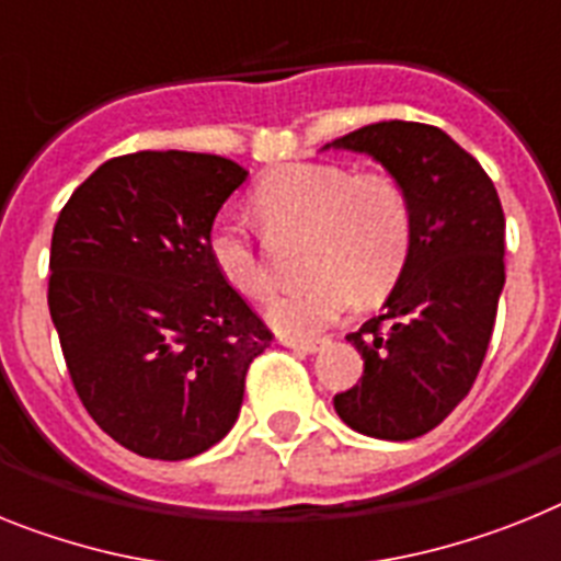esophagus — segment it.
<instances>
[{
    "label": "esophagus",
    "mask_w": 561,
    "mask_h": 561,
    "mask_svg": "<svg viewBox=\"0 0 561 561\" xmlns=\"http://www.w3.org/2000/svg\"><path fill=\"white\" fill-rule=\"evenodd\" d=\"M282 345L296 353H319L324 347V339H290L282 336Z\"/></svg>",
    "instance_id": "1"
}]
</instances>
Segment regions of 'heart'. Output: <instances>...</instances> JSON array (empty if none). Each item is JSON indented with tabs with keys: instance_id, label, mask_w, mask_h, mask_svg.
<instances>
[{
	"instance_id": "obj_1",
	"label": "heart",
	"mask_w": 561,
	"mask_h": 561,
	"mask_svg": "<svg viewBox=\"0 0 561 561\" xmlns=\"http://www.w3.org/2000/svg\"><path fill=\"white\" fill-rule=\"evenodd\" d=\"M253 208L271 237L305 233L302 271L310 279L276 296L267 319L288 336H313L359 302H379L408 265L411 199L388 173H356L336 162H296L267 173ZM216 271L248 299H265L271 273L248 230L222 216L208 233Z\"/></svg>"
}]
</instances>
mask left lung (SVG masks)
I'll list each match as a JSON object with an SVG mask.
<instances>
[{
	"label": "left lung",
	"mask_w": 561,
	"mask_h": 561,
	"mask_svg": "<svg viewBox=\"0 0 561 561\" xmlns=\"http://www.w3.org/2000/svg\"><path fill=\"white\" fill-rule=\"evenodd\" d=\"M328 148L382 164L413 210L408 265L385 310L347 333L365 359L362 379L333 408L356 433L416 439L468 397L482 368L505 288V214L482 164L433 125L376 122Z\"/></svg>",
	"instance_id": "1"
}]
</instances>
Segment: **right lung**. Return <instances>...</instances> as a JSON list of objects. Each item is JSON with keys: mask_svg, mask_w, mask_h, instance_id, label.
Segmentation results:
<instances>
[{"mask_svg": "<svg viewBox=\"0 0 561 561\" xmlns=\"http://www.w3.org/2000/svg\"><path fill=\"white\" fill-rule=\"evenodd\" d=\"M242 164L187 150L107 159L50 239L48 308L79 399L122 448L179 462L222 442L271 331L208 233Z\"/></svg>", "mask_w": 561, "mask_h": 561, "instance_id": "1", "label": "right lung"}]
</instances>
